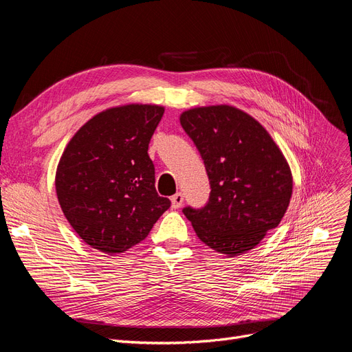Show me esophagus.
<instances>
[{
  "label": "esophagus",
  "instance_id": "esophagus-1",
  "mask_svg": "<svg viewBox=\"0 0 352 352\" xmlns=\"http://www.w3.org/2000/svg\"><path fill=\"white\" fill-rule=\"evenodd\" d=\"M182 202H184V197H182L181 192H177V194H174L171 197V206H173V208H175V210L179 208L182 206Z\"/></svg>",
  "mask_w": 352,
  "mask_h": 352
}]
</instances>
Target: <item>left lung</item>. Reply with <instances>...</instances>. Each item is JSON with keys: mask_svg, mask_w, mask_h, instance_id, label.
<instances>
[{"mask_svg": "<svg viewBox=\"0 0 352 352\" xmlns=\"http://www.w3.org/2000/svg\"><path fill=\"white\" fill-rule=\"evenodd\" d=\"M179 122L204 160L211 184L204 208H184L195 234L227 256L255 248L278 227L292 195L281 148L254 117L228 104L190 108Z\"/></svg>", "mask_w": 352, "mask_h": 352, "instance_id": "left-lung-1", "label": "left lung"}]
</instances>
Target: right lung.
<instances>
[{
	"label": "right lung",
	"instance_id": "1",
	"mask_svg": "<svg viewBox=\"0 0 352 352\" xmlns=\"http://www.w3.org/2000/svg\"><path fill=\"white\" fill-rule=\"evenodd\" d=\"M164 114L125 104L89 118L68 141L55 173L60 207L82 241L108 255L140 244L170 208L155 190L148 144Z\"/></svg>",
	"mask_w": 352,
	"mask_h": 352
}]
</instances>
